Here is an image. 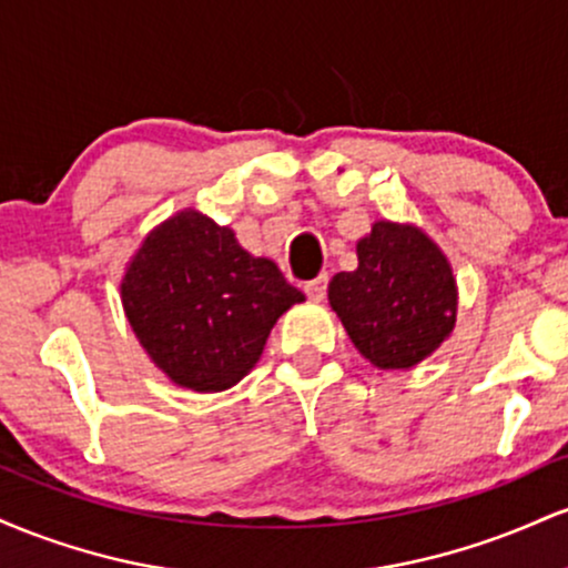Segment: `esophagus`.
I'll use <instances>...</instances> for the list:
<instances>
[{
    "label": "esophagus",
    "instance_id": "esophagus-1",
    "mask_svg": "<svg viewBox=\"0 0 568 568\" xmlns=\"http://www.w3.org/2000/svg\"><path fill=\"white\" fill-rule=\"evenodd\" d=\"M304 291L312 302H323L325 291H328V275L323 272V275H317L315 280H310V283H304Z\"/></svg>",
    "mask_w": 568,
    "mask_h": 568
}]
</instances>
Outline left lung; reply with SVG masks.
Returning a JSON list of instances; mask_svg holds the SVG:
<instances>
[{
    "label": "left lung",
    "instance_id": "obj_1",
    "mask_svg": "<svg viewBox=\"0 0 568 568\" xmlns=\"http://www.w3.org/2000/svg\"><path fill=\"white\" fill-rule=\"evenodd\" d=\"M328 302L376 368L416 366L456 321V283L440 247L393 221H376L357 243V270L331 280Z\"/></svg>",
    "mask_w": 568,
    "mask_h": 568
}]
</instances>
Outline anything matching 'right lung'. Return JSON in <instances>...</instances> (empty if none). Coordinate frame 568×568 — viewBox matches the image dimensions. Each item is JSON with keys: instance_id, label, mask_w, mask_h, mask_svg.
Segmentation results:
<instances>
[{"instance_id": "1", "label": "right lung", "mask_w": 568, "mask_h": 568, "mask_svg": "<svg viewBox=\"0 0 568 568\" xmlns=\"http://www.w3.org/2000/svg\"><path fill=\"white\" fill-rule=\"evenodd\" d=\"M304 293L270 258H253L230 226L197 211L143 240L122 280L141 347L181 387L221 393L256 366L277 317Z\"/></svg>"}]
</instances>
